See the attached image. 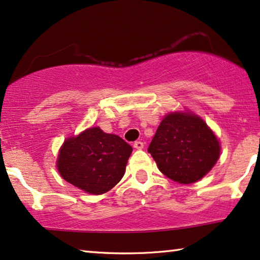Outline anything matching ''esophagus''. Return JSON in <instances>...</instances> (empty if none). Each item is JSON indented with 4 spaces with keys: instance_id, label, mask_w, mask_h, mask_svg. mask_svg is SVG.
<instances>
[{
    "instance_id": "34e87169",
    "label": "esophagus",
    "mask_w": 260,
    "mask_h": 260,
    "mask_svg": "<svg viewBox=\"0 0 260 260\" xmlns=\"http://www.w3.org/2000/svg\"><path fill=\"white\" fill-rule=\"evenodd\" d=\"M144 142H141V141H135L134 142V145H133V147L135 148V149H142L144 148Z\"/></svg>"
}]
</instances>
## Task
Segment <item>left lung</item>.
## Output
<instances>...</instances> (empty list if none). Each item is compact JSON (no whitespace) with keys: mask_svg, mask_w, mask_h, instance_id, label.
I'll return each mask as SVG.
<instances>
[{"mask_svg":"<svg viewBox=\"0 0 260 260\" xmlns=\"http://www.w3.org/2000/svg\"><path fill=\"white\" fill-rule=\"evenodd\" d=\"M220 141L194 112H170L164 116L148 147L164 175L179 184L203 179L220 156Z\"/></svg>","mask_w":260,"mask_h":260,"instance_id":"8db88e82","label":"left lung"}]
</instances>
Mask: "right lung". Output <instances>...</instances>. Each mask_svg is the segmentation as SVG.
Here are the masks:
<instances>
[{
    "mask_svg": "<svg viewBox=\"0 0 260 260\" xmlns=\"http://www.w3.org/2000/svg\"><path fill=\"white\" fill-rule=\"evenodd\" d=\"M132 146L119 135L89 127L64 139L58 149L56 168L66 181L88 194L111 191L126 172Z\"/></svg>",
    "mask_w": 260,
    "mask_h": 260,
    "instance_id": "1",
    "label": "right lung"
}]
</instances>
